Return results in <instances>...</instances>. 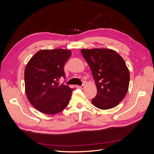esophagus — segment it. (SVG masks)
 <instances>
[{
    "label": "esophagus",
    "mask_w": 154,
    "mask_h": 154,
    "mask_svg": "<svg viewBox=\"0 0 154 154\" xmlns=\"http://www.w3.org/2000/svg\"><path fill=\"white\" fill-rule=\"evenodd\" d=\"M76 88H84V87H85V85L84 84H83L82 85H81V86H78V85H77V86H76Z\"/></svg>",
    "instance_id": "1"
}]
</instances>
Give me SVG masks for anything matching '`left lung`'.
<instances>
[{
	"mask_svg": "<svg viewBox=\"0 0 154 154\" xmlns=\"http://www.w3.org/2000/svg\"><path fill=\"white\" fill-rule=\"evenodd\" d=\"M97 87L92 103L102 110L114 108L122 101L128 89L130 73L124 60L109 49H82Z\"/></svg>",
	"mask_w": 154,
	"mask_h": 154,
	"instance_id": "1",
	"label": "left lung"
}]
</instances>
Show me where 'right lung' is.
Wrapping results in <instances>:
<instances>
[{
    "mask_svg": "<svg viewBox=\"0 0 154 154\" xmlns=\"http://www.w3.org/2000/svg\"><path fill=\"white\" fill-rule=\"evenodd\" d=\"M71 51L62 49L39 51L25 69L26 93L31 104L41 112L54 115L68 105L73 88L60 84L66 78L64 66Z\"/></svg>",
    "mask_w": 154,
    "mask_h": 154,
    "instance_id": "obj_1",
    "label": "right lung"
}]
</instances>
